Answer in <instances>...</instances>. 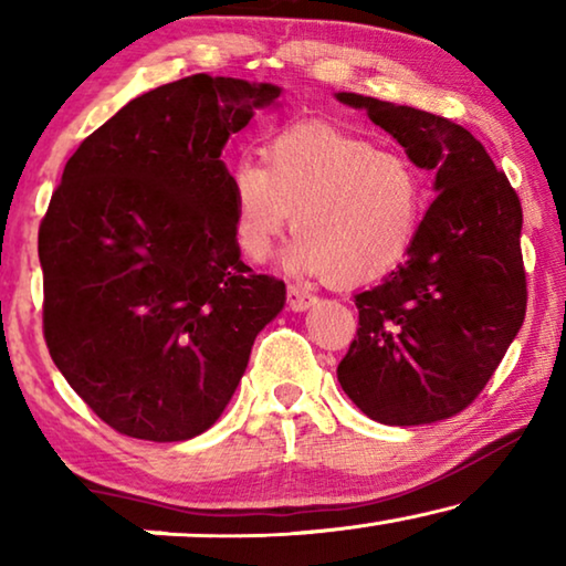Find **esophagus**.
<instances>
[{
	"label": "esophagus",
	"instance_id": "esophagus-1",
	"mask_svg": "<svg viewBox=\"0 0 566 566\" xmlns=\"http://www.w3.org/2000/svg\"><path fill=\"white\" fill-rule=\"evenodd\" d=\"M316 304V293L301 285H289V306L291 312H306L308 306Z\"/></svg>",
	"mask_w": 566,
	"mask_h": 566
}]
</instances>
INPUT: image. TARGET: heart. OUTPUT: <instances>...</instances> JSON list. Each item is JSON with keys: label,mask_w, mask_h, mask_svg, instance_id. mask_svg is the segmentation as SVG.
Listing matches in <instances>:
<instances>
[{"label": "heart", "mask_w": 566, "mask_h": 566, "mask_svg": "<svg viewBox=\"0 0 566 566\" xmlns=\"http://www.w3.org/2000/svg\"><path fill=\"white\" fill-rule=\"evenodd\" d=\"M265 167L231 172L234 242L265 260L289 229L293 268L339 283H370L409 258L420 237L428 188L407 154L316 123L289 126L262 149Z\"/></svg>", "instance_id": "obj_1"}]
</instances>
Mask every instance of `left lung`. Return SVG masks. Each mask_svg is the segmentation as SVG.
Segmentation results:
<instances>
[{"mask_svg": "<svg viewBox=\"0 0 566 566\" xmlns=\"http://www.w3.org/2000/svg\"><path fill=\"white\" fill-rule=\"evenodd\" d=\"M337 99L432 169L438 190L405 265L355 293L339 386L376 422L448 420L482 394L525 319L521 198L459 123L355 92Z\"/></svg>", "mask_w": 566, "mask_h": 566, "instance_id": "8db88e82", "label": "left lung"}]
</instances>
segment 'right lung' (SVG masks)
<instances>
[{"label": "right lung", "mask_w": 566, "mask_h": 566, "mask_svg": "<svg viewBox=\"0 0 566 566\" xmlns=\"http://www.w3.org/2000/svg\"><path fill=\"white\" fill-rule=\"evenodd\" d=\"M275 84L192 74L80 144L38 229L43 337L92 412L128 438H196L229 405L285 283L239 260L221 149Z\"/></svg>", "instance_id": "obj_1"}]
</instances>
